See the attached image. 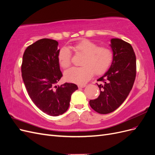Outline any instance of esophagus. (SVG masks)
Listing matches in <instances>:
<instances>
[{
  "instance_id": "obj_1",
  "label": "esophagus",
  "mask_w": 155,
  "mask_h": 155,
  "mask_svg": "<svg viewBox=\"0 0 155 155\" xmlns=\"http://www.w3.org/2000/svg\"><path fill=\"white\" fill-rule=\"evenodd\" d=\"M86 86L85 84H83V85H78L79 88H84Z\"/></svg>"
}]
</instances>
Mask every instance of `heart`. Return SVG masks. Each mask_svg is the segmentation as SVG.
I'll return each mask as SVG.
<instances>
[{
	"label": "heart",
	"mask_w": 155,
	"mask_h": 155,
	"mask_svg": "<svg viewBox=\"0 0 155 155\" xmlns=\"http://www.w3.org/2000/svg\"><path fill=\"white\" fill-rule=\"evenodd\" d=\"M77 53L83 55L81 65L79 68H71L64 73L67 81L84 84L89 81L94 72L97 75L104 73L109 68L113 59L112 50L105 46H100L93 42L82 39L72 46ZM71 52L67 47L61 48L58 54V61L63 68H68L70 64Z\"/></svg>",
	"instance_id": "b5f03b06"
}]
</instances>
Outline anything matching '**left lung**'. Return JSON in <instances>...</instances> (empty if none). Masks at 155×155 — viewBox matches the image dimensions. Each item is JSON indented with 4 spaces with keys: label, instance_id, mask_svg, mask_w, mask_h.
<instances>
[{
    "label": "left lung",
    "instance_id": "obj_1",
    "mask_svg": "<svg viewBox=\"0 0 155 155\" xmlns=\"http://www.w3.org/2000/svg\"><path fill=\"white\" fill-rule=\"evenodd\" d=\"M113 59L109 69L97 79L100 94L89 101L100 114L114 111L123 104L133 88L136 77V55L129 43L117 38L110 39Z\"/></svg>",
    "mask_w": 155,
    "mask_h": 155
}]
</instances>
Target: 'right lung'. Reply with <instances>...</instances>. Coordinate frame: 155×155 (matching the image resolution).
<instances>
[{
  "label": "right lung",
  "mask_w": 155,
  "mask_h": 155,
  "mask_svg": "<svg viewBox=\"0 0 155 155\" xmlns=\"http://www.w3.org/2000/svg\"><path fill=\"white\" fill-rule=\"evenodd\" d=\"M58 45L53 39L37 41L26 49L21 66L23 81L31 100L40 110L52 116L67 110L72 93L78 88L74 83L58 85L63 76Z\"/></svg>",
  "instance_id": "add662e5"
}]
</instances>
